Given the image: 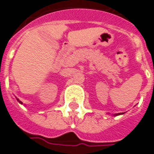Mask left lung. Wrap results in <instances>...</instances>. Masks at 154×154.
<instances>
[{
    "instance_id": "left-lung-1",
    "label": "left lung",
    "mask_w": 154,
    "mask_h": 154,
    "mask_svg": "<svg viewBox=\"0 0 154 154\" xmlns=\"http://www.w3.org/2000/svg\"><path fill=\"white\" fill-rule=\"evenodd\" d=\"M120 114H122V113H117V114H115V115H117V116H118V115H120Z\"/></svg>"
}]
</instances>
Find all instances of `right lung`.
Wrapping results in <instances>:
<instances>
[{
	"label": "right lung",
	"instance_id": "add662e5",
	"mask_svg": "<svg viewBox=\"0 0 154 154\" xmlns=\"http://www.w3.org/2000/svg\"><path fill=\"white\" fill-rule=\"evenodd\" d=\"M17 100H18V101H19V103H23L22 102H21V101H20V100H18V99H17Z\"/></svg>",
	"mask_w": 154,
	"mask_h": 154
}]
</instances>
